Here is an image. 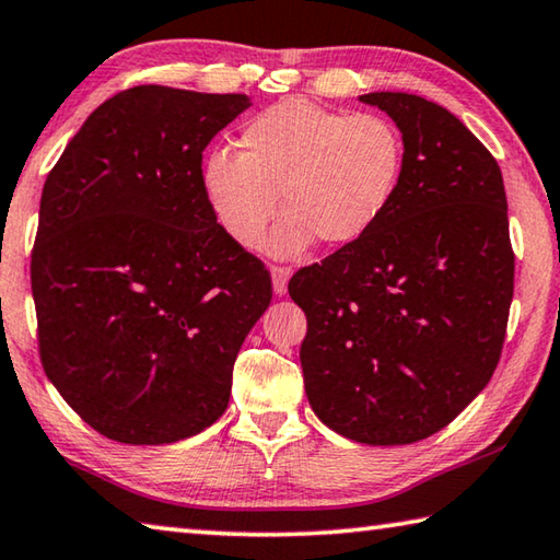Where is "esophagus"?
Listing matches in <instances>:
<instances>
[{
	"instance_id": "34e87169",
	"label": "esophagus",
	"mask_w": 560,
	"mask_h": 560,
	"mask_svg": "<svg viewBox=\"0 0 560 560\" xmlns=\"http://www.w3.org/2000/svg\"><path fill=\"white\" fill-rule=\"evenodd\" d=\"M289 277H291V269L289 267H271V279H273V293L277 296H283L289 289Z\"/></svg>"
}]
</instances>
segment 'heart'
Listing matches in <instances>:
<instances>
[{"mask_svg": "<svg viewBox=\"0 0 560 560\" xmlns=\"http://www.w3.org/2000/svg\"><path fill=\"white\" fill-rule=\"evenodd\" d=\"M240 154L215 149L202 159L200 188L218 225L240 247H254L277 215H287L269 249L299 257L315 237L345 247L386 215L404 174V139L374 112L345 115L291 97L245 121Z\"/></svg>", "mask_w": 560, "mask_h": 560, "instance_id": "heart-1", "label": "heart"}]
</instances>
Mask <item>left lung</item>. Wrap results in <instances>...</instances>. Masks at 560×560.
<instances>
[{
    "label": "left lung",
    "mask_w": 560,
    "mask_h": 560,
    "mask_svg": "<svg viewBox=\"0 0 560 560\" xmlns=\"http://www.w3.org/2000/svg\"><path fill=\"white\" fill-rule=\"evenodd\" d=\"M404 139L386 215L289 281L306 313L303 384L345 439L406 445L448 425L500 362L514 296L502 171L448 109L370 93Z\"/></svg>",
    "instance_id": "1"
}]
</instances>
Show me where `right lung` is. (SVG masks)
Wrapping results in <instances>:
<instances>
[{"instance_id":"right-lung-1","label":"right lung","mask_w":560,"mask_h":560,"mask_svg":"<svg viewBox=\"0 0 560 560\" xmlns=\"http://www.w3.org/2000/svg\"><path fill=\"white\" fill-rule=\"evenodd\" d=\"M249 105L129 88L85 119L44 183L32 252L40 364L112 441L176 443L228 409L271 277L218 225L200 166Z\"/></svg>"}]
</instances>
